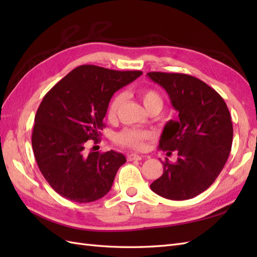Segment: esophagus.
Instances as JSON below:
<instances>
[{
    "mask_svg": "<svg viewBox=\"0 0 257 257\" xmlns=\"http://www.w3.org/2000/svg\"><path fill=\"white\" fill-rule=\"evenodd\" d=\"M142 155H139V154H136V153H130V154H127V157H126V160L128 161V162H132V161H141L142 160Z\"/></svg>",
    "mask_w": 257,
    "mask_h": 257,
    "instance_id": "obj_1",
    "label": "esophagus"
}]
</instances>
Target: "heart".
<instances>
[{
    "instance_id": "heart-1",
    "label": "heart",
    "mask_w": 257,
    "mask_h": 257,
    "mask_svg": "<svg viewBox=\"0 0 257 257\" xmlns=\"http://www.w3.org/2000/svg\"><path fill=\"white\" fill-rule=\"evenodd\" d=\"M138 96L141 98L144 106L148 111H161L163 108V97L161 93L153 88H144L138 92ZM124 102H125V95L124 93H118L113 96L111 102L108 107V115L113 118L118 114L119 110L122 108ZM152 138V133L149 131L135 130V128H125L116 134L115 141L122 147L130 148L133 150H142L148 141Z\"/></svg>"
}]
</instances>
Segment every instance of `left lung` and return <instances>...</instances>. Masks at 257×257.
<instances>
[{
  "label": "left lung",
  "mask_w": 257,
  "mask_h": 257,
  "mask_svg": "<svg viewBox=\"0 0 257 257\" xmlns=\"http://www.w3.org/2000/svg\"><path fill=\"white\" fill-rule=\"evenodd\" d=\"M178 110L160 139V149L178 152L176 163H163V175L151 183L158 195L173 200L197 196L211 185L226 163L232 143L230 113L223 97L196 77L182 73L150 72Z\"/></svg>",
  "instance_id": "obj_1"
}]
</instances>
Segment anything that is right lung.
Wrapping results in <instances>:
<instances>
[{"instance_id":"right-lung-1","label":"right lung","mask_w":257,"mask_h":257,"mask_svg":"<svg viewBox=\"0 0 257 257\" xmlns=\"http://www.w3.org/2000/svg\"><path fill=\"white\" fill-rule=\"evenodd\" d=\"M142 74L80 65L44 96L35 114L32 148L41 173L61 196L91 203L110 191L125 157L112 150L88 154L84 148L90 139L98 143L113 93Z\"/></svg>"}]
</instances>
